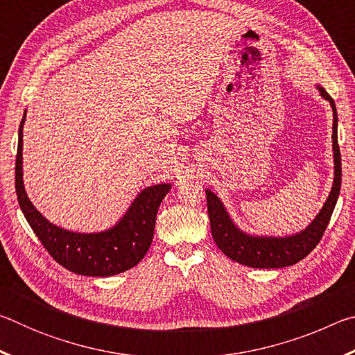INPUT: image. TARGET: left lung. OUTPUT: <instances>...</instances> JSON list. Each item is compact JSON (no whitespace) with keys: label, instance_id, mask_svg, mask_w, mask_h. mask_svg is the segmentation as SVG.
<instances>
[{"label":"left lung","instance_id":"1","mask_svg":"<svg viewBox=\"0 0 355 355\" xmlns=\"http://www.w3.org/2000/svg\"><path fill=\"white\" fill-rule=\"evenodd\" d=\"M321 95L330 101L334 110V156H335V178L329 199L324 203L321 213L311 222L309 228L299 235L290 238H254L239 232L228 218L220 200L211 191L207 192V205L211 235L218 248L236 263L250 268H285L296 264L313 250L326 232L334 208L338 200L341 188V153L338 146V119H336L335 101L322 87H318Z\"/></svg>","mask_w":355,"mask_h":355}]
</instances>
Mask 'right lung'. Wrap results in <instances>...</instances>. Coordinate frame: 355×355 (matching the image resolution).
<instances>
[{
  "label": "right lung",
  "mask_w": 355,
  "mask_h": 355,
  "mask_svg": "<svg viewBox=\"0 0 355 355\" xmlns=\"http://www.w3.org/2000/svg\"><path fill=\"white\" fill-rule=\"evenodd\" d=\"M21 119L19 130V148L15 159V191L20 208L39 241L55 260L69 271L94 277H107L128 271L147 254L153 241L155 220L159 203L169 192L171 184H156L144 189L123 219L111 230L94 235L71 233L48 222L33 203L23 188L21 173Z\"/></svg>",
  "instance_id": "right-lung-1"
}]
</instances>
